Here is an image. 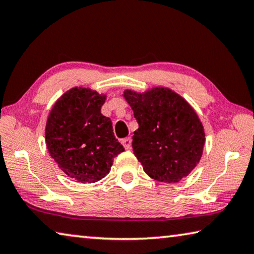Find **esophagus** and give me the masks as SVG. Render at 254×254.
Instances as JSON below:
<instances>
[{
    "instance_id": "1",
    "label": "esophagus",
    "mask_w": 254,
    "mask_h": 254,
    "mask_svg": "<svg viewBox=\"0 0 254 254\" xmlns=\"http://www.w3.org/2000/svg\"><path fill=\"white\" fill-rule=\"evenodd\" d=\"M122 144H123V147L126 148L127 150H130L131 149V144H132V140L130 139V137H126V139L122 140Z\"/></svg>"
}]
</instances>
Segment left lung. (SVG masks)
Returning a JSON list of instances; mask_svg holds the SVG:
<instances>
[{
    "label": "left lung",
    "mask_w": 254,
    "mask_h": 254,
    "mask_svg": "<svg viewBox=\"0 0 254 254\" xmlns=\"http://www.w3.org/2000/svg\"><path fill=\"white\" fill-rule=\"evenodd\" d=\"M139 124L132 148L149 177L178 183L199 162L205 131L198 115L179 94L166 87L123 94Z\"/></svg>",
    "instance_id": "left-lung-1"
}]
</instances>
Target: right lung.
<instances>
[{
  "label": "right lung",
  "instance_id": "right-lung-1",
  "mask_svg": "<svg viewBox=\"0 0 254 254\" xmlns=\"http://www.w3.org/2000/svg\"><path fill=\"white\" fill-rule=\"evenodd\" d=\"M106 95L74 87L60 96L46 123L51 158L68 177L91 184L110 173L114 158L124 151L115 139L110 118L101 113Z\"/></svg>",
  "mask_w": 254,
  "mask_h": 254
}]
</instances>
